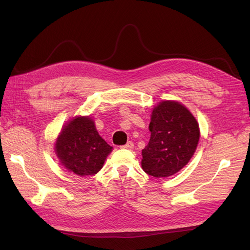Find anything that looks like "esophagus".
Here are the masks:
<instances>
[{
    "label": "esophagus",
    "instance_id": "esophagus-1",
    "mask_svg": "<svg viewBox=\"0 0 250 250\" xmlns=\"http://www.w3.org/2000/svg\"><path fill=\"white\" fill-rule=\"evenodd\" d=\"M133 143L132 142H128L127 144H126V145H123V146H121V148H122V149H132L133 148Z\"/></svg>",
    "mask_w": 250,
    "mask_h": 250
}]
</instances>
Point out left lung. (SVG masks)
Wrapping results in <instances>:
<instances>
[{"mask_svg":"<svg viewBox=\"0 0 250 250\" xmlns=\"http://www.w3.org/2000/svg\"><path fill=\"white\" fill-rule=\"evenodd\" d=\"M148 145L142 150V168L154 177H168L183 169L194 155L200 131L194 116L176 101L153 107Z\"/></svg>","mask_w":250,"mask_h":250,"instance_id":"8db88e82","label":"left lung"}]
</instances>
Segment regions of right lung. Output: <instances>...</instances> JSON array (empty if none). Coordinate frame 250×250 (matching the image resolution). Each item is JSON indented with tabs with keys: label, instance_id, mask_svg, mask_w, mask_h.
Listing matches in <instances>:
<instances>
[{
	"label": "right lung",
	"instance_id": "right-lung-1",
	"mask_svg": "<svg viewBox=\"0 0 250 250\" xmlns=\"http://www.w3.org/2000/svg\"><path fill=\"white\" fill-rule=\"evenodd\" d=\"M112 147L98 133L89 117H76L66 123L55 143V152L63 167L79 176L101 170Z\"/></svg>",
	"mask_w": 250,
	"mask_h": 250
}]
</instances>
